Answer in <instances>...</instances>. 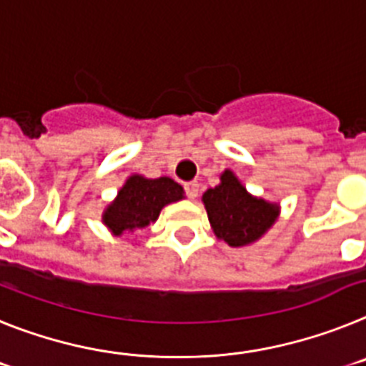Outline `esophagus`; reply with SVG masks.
Masks as SVG:
<instances>
[{
    "mask_svg": "<svg viewBox=\"0 0 366 366\" xmlns=\"http://www.w3.org/2000/svg\"><path fill=\"white\" fill-rule=\"evenodd\" d=\"M184 189H186V195L189 197V199H197V195H199V184L197 182L186 184V187H184Z\"/></svg>",
    "mask_w": 366,
    "mask_h": 366,
    "instance_id": "1",
    "label": "esophagus"
}]
</instances>
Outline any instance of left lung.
Returning a JSON list of instances; mask_svg holds the SVG:
<instances>
[{"label": "left lung", "instance_id": "obj_1", "mask_svg": "<svg viewBox=\"0 0 366 366\" xmlns=\"http://www.w3.org/2000/svg\"><path fill=\"white\" fill-rule=\"evenodd\" d=\"M202 202L214 234L230 247L258 241L280 214L278 204L250 195L230 169L221 174L219 186L206 189Z\"/></svg>", "mask_w": 366, "mask_h": 366}]
</instances>
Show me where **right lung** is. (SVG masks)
Here are the masks:
<instances>
[{"mask_svg": "<svg viewBox=\"0 0 366 366\" xmlns=\"http://www.w3.org/2000/svg\"><path fill=\"white\" fill-rule=\"evenodd\" d=\"M180 199H184V187L169 177L145 179L132 174L107 206L103 222L114 236H123L125 232L149 227L157 221L164 206Z\"/></svg>", "mask_w": 366, "mask_h": 366, "instance_id": "right-lung-1", "label": "right lung"}]
</instances>
